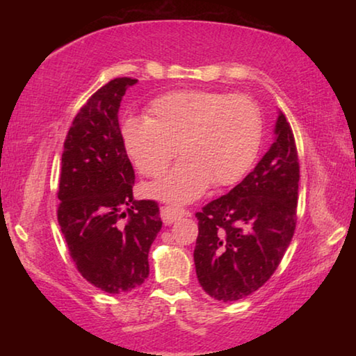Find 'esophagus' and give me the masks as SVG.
I'll use <instances>...</instances> for the list:
<instances>
[{"instance_id": "obj_1", "label": "esophagus", "mask_w": 356, "mask_h": 356, "mask_svg": "<svg viewBox=\"0 0 356 356\" xmlns=\"http://www.w3.org/2000/svg\"><path fill=\"white\" fill-rule=\"evenodd\" d=\"M160 215H161V220H163L165 225H172V222L176 220L182 218V216H185V215H188V212H186V210H184V209L165 206V207H161Z\"/></svg>"}]
</instances>
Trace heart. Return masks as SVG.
Masks as SVG:
<instances>
[{
	"mask_svg": "<svg viewBox=\"0 0 356 356\" xmlns=\"http://www.w3.org/2000/svg\"><path fill=\"white\" fill-rule=\"evenodd\" d=\"M136 170L159 177L179 154L185 156L147 193L156 200L188 204L209 186H229L254 165L262 143V116L245 94L184 89L152 100L146 119L130 116L120 127Z\"/></svg>",
	"mask_w": 356,
	"mask_h": 356,
	"instance_id": "heart-1",
	"label": "heart"
}]
</instances>
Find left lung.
Returning a JSON list of instances; mask_svg holds the SVG:
<instances>
[{
  "instance_id": "1",
  "label": "left lung",
  "mask_w": 356,
  "mask_h": 356,
  "mask_svg": "<svg viewBox=\"0 0 356 356\" xmlns=\"http://www.w3.org/2000/svg\"><path fill=\"white\" fill-rule=\"evenodd\" d=\"M275 143L248 176L196 213V275L204 292L237 301L262 287L278 268L297 225L300 165L282 113Z\"/></svg>"
}]
</instances>
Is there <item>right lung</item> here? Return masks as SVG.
<instances>
[{
  "label": "right lung",
  "instance_id": "obj_1",
  "mask_svg": "<svg viewBox=\"0 0 356 356\" xmlns=\"http://www.w3.org/2000/svg\"><path fill=\"white\" fill-rule=\"evenodd\" d=\"M136 81L114 78L81 106L59 174L58 222L70 257L84 280L108 293L143 284L161 229L159 204L134 200L135 171L119 127L120 100Z\"/></svg>",
  "mask_w": 356,
  "mask_h": 356
}]
</instances>
